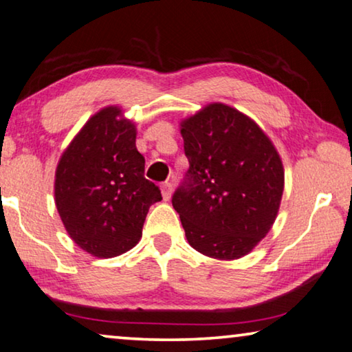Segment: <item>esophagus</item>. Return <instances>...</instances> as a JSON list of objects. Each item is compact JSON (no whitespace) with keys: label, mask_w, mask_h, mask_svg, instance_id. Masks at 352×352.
<instances>
[{"label":"esophagus","mask_w":352,"mask_h":352,"mask_svg":"<svg viewBox=\"0 0 352 352\" xmlns=\"http://www.w3.org/2000/svg\"><path fill=\"white\" fill-rule=\"evenodd\" d=\"M161 192H162V199L169 201L172 197V192H174V185L170 182H164L161 185Z\"/></svg>","instance_id":"34e87169"}]
</instances>
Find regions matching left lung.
Listing matches in <instances>:
<instances>
[{
    "label": "left lung",
    "mask_w": 352,
    "mask_h": 352,
    "mask_svg": "<svg viewBox=\"0 0 352 352\" xmlns=\"http://www.w3.org/2000/svg\"><path fill=\"white\" fill-rule=\"evenodd\" d=\"M190 169L172 197L192 249L215 260L250 254L268 234L284 192L271 138L244 113L214 102L180 122Z\"/></svg>",
    "instance_id": "8db88e82"
}]
</instances>
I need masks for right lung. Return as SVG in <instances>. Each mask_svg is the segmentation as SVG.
<instances>
[{
	"mask_svg": "<svg viewBox=\"0 0 352 352\" xmlns=\"http://www.w3.org/2000/svg\"><path fill=\"white\" fill-rule=\"evenodd\" d=\"M135 138V124L110 105L89 118L58 160L57 212L75 244L97 258L135 247L148 209L162 199L143 175L145 157Z\"/></svg>",
	"mask_w": 352,
	"mask_h": 352,
	"instance_id": "obj_1",
	"label": "right lung"
}]
</instances>
